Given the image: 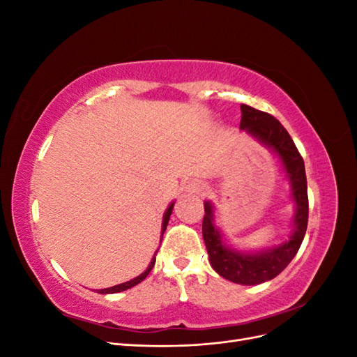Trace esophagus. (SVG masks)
I'll return each instance as SVG.
<instances>
[{"label": "esophagus", "instance_id": "esophagus-1", "mask_svg": "<svg viewBox=\"0 0 357 357\" xmlns=\"http://www.w3.org/2000/svg\"><path fill=\"white\" fill-rule=\"evenodd\" d=\"M205 189H207V188H205L204 183H201L198 180H192V181H189L188 185H186V192L189 193V195H198V197H201V195H204Z\"/></svg>", "mask_w": 357, "mask_h": 357}]
</instances>
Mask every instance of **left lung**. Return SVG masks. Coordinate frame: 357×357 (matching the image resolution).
<instances>
[{
	"instance_id": "left-lung-1",
	"label": "left lung",
	"mask_w": 357,
	"mask_h": 357,
	"mask_svg": "<svg viewBox=\"0 0 357 357\" xmlns=\"http://www.w3.org/2000/svg\"><path fill=\"white\" fill-rule=\"evenodd\" d=\"M240 129L278 158L289 181L290 198L295 204L291 231L289 238L278 245L261 250H238L226 241L222 229L215 223L214 205L204 201L205 215L202 220V236L213 269L223 278L236 284L255 286L269 282L290 264L298 253L305 236L308 223V193L304 159L290 138L284 126L271 114L259 112L250 105L241 104Z\"/></svg>"
}]
</instances>
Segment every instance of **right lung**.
<instances>
[{
    "instance_id": "add662e5",
    "label": "right lung",
    "mask_w": 357,
    "mask_h": 357,
    "mask_svg": "<svg viewBox=\"0 0 357 357\" xmlns=\"http://www.w3.org/2000/svg\"><path fill=\"white\" fill-rule=\"evenodd\" d=\"M172 208H174V201H172L169 205H168V208L165 210V213H164V218H162V229H160V241H162V235H164V232H165V229H167V226H168V222H169V215H171V213H172ZM159 250V248H158ZM158 250L155 252V255H153V257H152V261H150V264H149V266H147V269L144 273H142L139 274L138 277H135V278H132V280H129V282H125V283H121V284H116V286H113V287H107V289H98L96 291H98V294H101V295H109V294H119V291H123V290H128V289H131V287H134V286H137L138 283H142L143 280L149 275V273L152 271V268L155 266V262H156V253H158Z\"/></svg>"
}]
</instances>
